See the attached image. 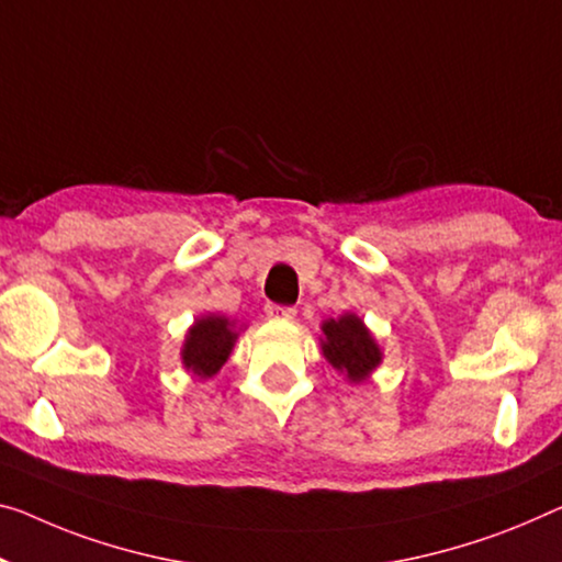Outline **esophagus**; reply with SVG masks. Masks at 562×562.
<instances>
[{
    "label": "esophagus",
    "mask_w": 562,
    "mask_h": 562,
    "mask_svg": "<svg viewBox=\"0 0 562 562\" xmlns=\"http://www.w3.org/2000/svg\"><path fill=\"white\" fill-rule=\"evenodd\" d=\"M266 316H269V318H281V322H291V318L296 316V308H293V306L269 304V306H266Z\"/></svg>",
    "instance_id": "esophagus-1"
}]
</instances>
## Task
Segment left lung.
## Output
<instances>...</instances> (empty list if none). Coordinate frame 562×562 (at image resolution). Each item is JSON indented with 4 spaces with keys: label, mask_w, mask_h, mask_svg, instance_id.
<instances>
[{
    "label": "left lung",
    "mask_w": 562,
    "mask_h": 562,
    "mask_svg": "<svg viewBox=\"0 0 562 562\" xmlns=\"http://www.w3.org/2000/svg\"><path fill=\"white\" fill-rule=\"evenodd\" d=\"M322 353L329 364L347 379L349 384H361L382 367L384 351L376 336L371 334L364 318L347 311V314L322 322Z\"/></svg>",
    "instance_id": "left-lung-1"
}]
</instances>
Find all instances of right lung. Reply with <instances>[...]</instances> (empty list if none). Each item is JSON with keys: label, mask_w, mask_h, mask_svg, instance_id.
<instances>
[{"label": "right lung", "mask_w": 562, "mask_h": 562, "mask_svg": "<svg viewBox=\"0 0 562 562\" xmlns=\"http://www.w3.org/2000/svg\"><path fill=\"white\" fill-rule=\"evenodd\" d=\"M246 324H236V318L223 314H203L186 331L183 347H180V361L188 374L198 379H213L226 364L233 347H236L238 334Z\"/></svg>", "instance_id": "1"}]
</instances>
